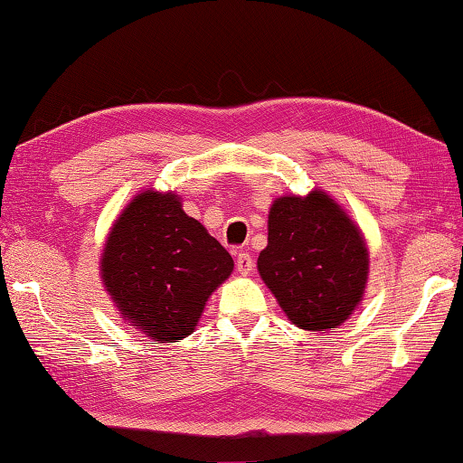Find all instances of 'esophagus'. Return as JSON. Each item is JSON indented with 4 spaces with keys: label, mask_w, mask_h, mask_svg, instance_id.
I'll use <instances>...</instances> for the list:
<instances>
[{
    "label": "esophagus",
    "mask_w": 463,
    "mask_h": 463,
    "mask_svg": "<svg viewBox=\"0 0 463 463\" xmlns=\"http://www.w3.org/2000/svg\"><path fill=\"white\" fill-rule=\"evenodd\" d=\"M237 271L241 276H249L250 271H253V257L249 253H239L237 255Z\"/></svg>",
    "instance_id": "obj_1"
}]
</instances>
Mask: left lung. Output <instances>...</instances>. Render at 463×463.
<instances>
[{
  "label": "left lung",
  "mask_w": 463,
  "mask_h": 463,
  "mask_svg": "<svg viewBox=\"0 0 463 463\" xmlns=\"http://www.w3.org/2000/svg\"><path fill=\"white\" fill-rule=\"evenodd\" d=\"M257 269L289 323L333 331L364 300L370 250L359 226L325 190L279 195Z\"/></svg>",
  "instance_id": "obj_1"
}]
</instances>
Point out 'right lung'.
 <instances>
[{
    "mask_svg": "<svg viewBox=\"0 0 463 463\" xmlns=\"http://www.w3.org/2000/svg\"><path fill=\"white\" fill-rule=\"evenodd\" d=\"M234 261L221 242L187 216L175 192H138L109 229L99 278L122 320L159 343L194 333L214 289Z\"/></svg>",
    "mask_w": 463,
    "mask_h": 463,
    "instance_id": "add662e5",
    "label": "right lung"
}]
</instances>
